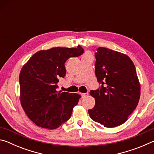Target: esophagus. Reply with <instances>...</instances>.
Returning a JSON list of instances; mask_svg holds the SVG:
<instances>
[{
	"instance_id": "1",
	"label": "esophagus",
	"mask_w": 154,
	"mask_h": 154,
	"mask_svg": "<svg viewBox=\"0 0 154 154\" xmlns=\"http://www.w3.org/2000/svg\"><path fill=\"white\" fill-rule=\"evenodd\" d=\"M88 93H82V94H81V96H82V98H84V97H85V96H88Z\"/></svg>"
}]
</instances>
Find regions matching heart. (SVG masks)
<instances>
[{
	"instance_id": "heart-1",
	"label": "heart",
	"mask_w": 154,
	"mask_h": 154,
	"mask_svg": "<svg viewBox=\"0 0 154 154\" xmlns=\"http://www.w3.org/2000/svg\"><path fill=\"white\" fill-rule=\"evenodd\" d=\"M90 55H91V54L89 53V52H85V53L83 55L82 58H83V57H85V56H90Z\"/></svg>"
}]
</instances>
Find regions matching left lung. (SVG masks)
Masks as SVG:
<instances>
[{"mask_svg": "<svg viewBox=\"0 0 154 154\" xmlns=\"http://www.w3.org/2000/svg\"><path fill=\"white\" fill-rule=\"evenodd\" d=\"M95 57V74L102 85L90 91L95 106L88 113L106 128L118 126L139 103L140 85L135 66L126 54L105 48H98Z\"/></svg>", "mask_w": 154, "mask_h": 154, "instance_id": "1", "label": "left lung"}]
</instances>
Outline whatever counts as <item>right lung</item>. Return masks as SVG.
<instances>
[{"label": "right lung", "mask_w": 154, "mask_h": 154, "mask_svg": "<svg viewBox=\"0 0 154 154\" xmlns=\"http://www.w3.org/2000/svg\"><path fill=\"white\" fill-rule=\"evenodd\" d=\"M77 48H53L35 53L21 69L20 102L26 114L36 126L56 129L71 118L81 96L56 90L60 77H64V63L83 53Z\"/></svg>", "instance_id": "1"}]
</instances>
